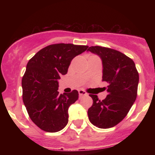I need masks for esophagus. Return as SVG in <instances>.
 <instances>
[{
	"label": "esophagus",
	"mask_w": 155,
	"mask_h": 155,
	"mask_svg": "<svg viewBox=\"0 0 155 155\" xmlns=\"http://www.w3.org/2000/svg\"><path fill=\"white\" fill-rule=\"evenodd\" d=\"M79 97H81V96L83 95H87V92L83 90H79Z\"/></svg>",
	"instance_id": "1"
}]
</instances>
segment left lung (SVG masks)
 Listing matches in <instances>:
<instances>
[{
    "label": "left lung",
    "instance_id": "left-lung-1",
    "mask_svg": "<svg viewBox=\"0 0 155 155\" xmlns=\"http://www.w3.org/2000/svg\"><path fill=\"white\" fill-rule=\"evenodd\" d=\"M87 50L101 58L102 80L108 83V95L104 100L90 95L93 104L87 111L89 120L99 128H110L123 120L134 104L139 76L133 60L120 51L99 46Z\"/></svg>",
    "mask_w": 155,
    "mask_h": 155
}]
</instances>
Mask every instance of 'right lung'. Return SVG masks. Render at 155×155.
Returning a JSON list of instances; mask_svg holds the SVG:
<instances>
[{
	"label": "right lung",
	"instance_id": "right-lung-1",
	"mask_svg": "<svg viewBox=\"0 0 155 155\" xmlns=\"http://www.w3.org/2000/svg\"><path fill=\"white\" fill-rule=\"evenodd\" d=\"M88 46L55 44L38 51L28 61L22 79V99L30 118L42 130L55 133L68 122L69 106L79 97L77 90L59 94L58 79L67 74L71 60Z\"/></svg>",
	"mask_w": 155,
	"mask_h": 155
}]
</instances>
